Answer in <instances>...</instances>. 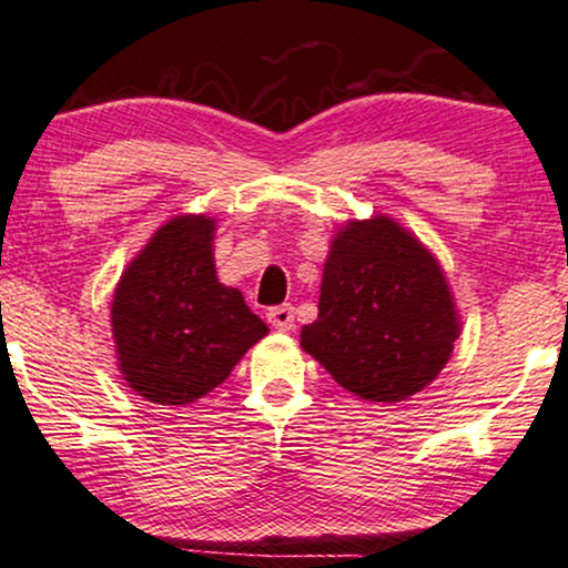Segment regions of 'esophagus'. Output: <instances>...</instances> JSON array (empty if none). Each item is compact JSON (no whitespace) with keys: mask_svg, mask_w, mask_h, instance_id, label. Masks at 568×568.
I'll list each match as a JSON object with an SVG mask.
<instances>
[{"mask_svg":"<svg viewBox=\"0 0 568 568\" xmlns=\"http://www.w3.org/2000/svg\"><path fill=\"white\" fill-rule=\"evenodd\" d=\"M268 322L273 329L290 332L295 326V308L292 305H276V308L268 311Z\"/></svg>","mask_w":568,"mask_h":568,"instance_id":"1","label":"esophagus"}]
</instances>
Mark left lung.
I'll return each instance as SVG.
<instances>
[{"mask_svg":"<svg viewBox=\"0 0 568 568\" xmlns=\"http://www.w3.org/2000/svg\"><path fill=\"white\" fill-rule=\"evenodd\" d=\"M459 318L442 265L409 231L377 215L337 231L318 318L300 345L364 402L415 396L449 362Z\"/></svg>","mask_w":568,"mask_h":568,"instance_id":"left-lung-1","label":"left lung"}]
</instances>
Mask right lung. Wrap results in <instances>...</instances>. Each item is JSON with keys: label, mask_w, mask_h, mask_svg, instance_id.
Here are the masks:
<instances>
[{"label": "right lung", "mask_w": 568, "mask_h": 568, "mask_svg": "<svg viewBox=\"0 0 568 568\" xmlns=\"http://www.w3.org/2000/svg\"><path fill=\"white\" fill-rule=\"evenodd\" d=\"M212 239V217H172L126 265L113 292L119 369L145 402H196L268 335L242 292L217 282Z\"/></svg>", "instance_id": "add662e5"}]
</instances>
